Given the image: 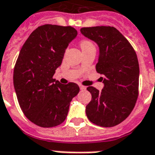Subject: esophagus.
Returning <instances> with one entry per match:
<instances>
[{
	"instance_id": "34e87169",
	"label": "esophagus",
	"mask_w": 155,
	"mask_h": 155,
	"mask_svg": "<svg viewBox=\"0 0 155 155\" xmlns=\"http://www.w3.org/2000/svg\"><path fill=\"white\" fill-rule=\"evenodd\" d=\"M79 86H80L81 91H84V90H86V87H85V86H84V85H82V84H80Z\"/></svg>"
}]
</instances>
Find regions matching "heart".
<instances>
[{
  "label": "heart",
  "mask_w": 155,
  "mask_h": 155,
  "mask_svg": "<svg viewBox=\"0 0 155 155\" xmlns=\"http://www.w3.org/2000/svg\"><path fill=\"white\" fill-rule=\"evenodd\" d=\"M92 46H94V45L92 43V41H91L90 40H82L81 41V47L82 50L89 47H92Z\"/></svg>",
  "instance_id": "1"
}]
</instances>
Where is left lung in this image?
I'll list each match as a JSON object with an SVG mask.
<instances>
[{
    "mask_svg": "<svg viewBox=\"0 0 155 155\" xmlns=\"http://www.w3.org/2000/svg\"><path fill=\"white\" fill-rule=\"evenodd\" d=\"M83 35L96 42L100 56L96 71L104 89L87 87L92 96L86 105L88 119L96 125L113 127L129 116L139 95L140 66L135 51L124 36L113 26L81 29Z\"/></svg>",
    "mask_w": 155,
    "mask_h": 155,
    "instance_id": "obj_1",
    "label": "left lung"
}]
</instances>
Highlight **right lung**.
<instances>
[{
    "mask_svg": "<svg viewBox=\"0 0 155 155\" xmlns=\"http://www.w3.org/2000/svg\"><path fill=\"white\" fill-rule=\"evenodd\" d=\"M77 35L71 26L43 25L23 45L15 62L13 83L20 107L32 123L43 128L64 121L72 99L80 87L61 84L53 75L61 64L65 49Z\"/></svg>",
    "mask_w": 155,
    "mask_h": 155,
    "instance_id": "1",
    "label": "right lung"
}]
</instances>
